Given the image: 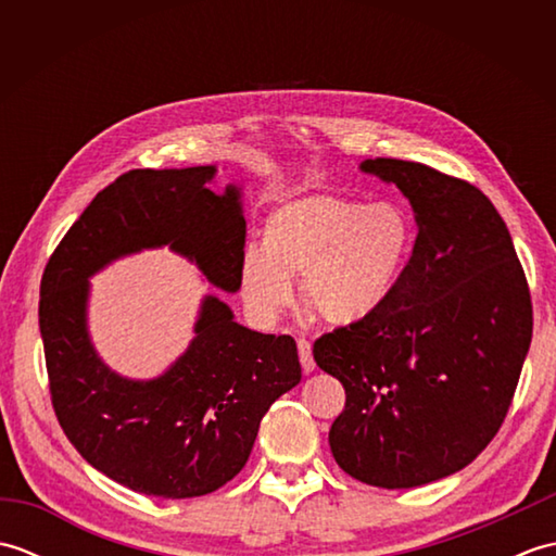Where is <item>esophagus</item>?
<instances>
[{"label":"esophagus","instance_id":"1","mask_svg":"<svg viewBox=\"0 0 556 556\" xmlns=\"http://www.w3.org/2000/svg\"><path fill=\"white\" fill-rule=\"evenodd\" d=\"M299 356H301V368L308 375L315 370V361H313V346L308 339H299Z\"/></svg>","mask_w":556,"mask_h":556}]
</instances>
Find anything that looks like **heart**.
<instances>
[{"label": "heart", "mask_w": 556, "mask_h": 556, "mask_svg": "<svg viewBox=\"0 0 556 556\" xmlns=\"http://www.w3.org/2000/svg\"><path fill=\"white\" fill-rule=\"evenodd\" d=\"M406 210L377 200L311 193L271 210L263 245H248L239 291L251 320L271 327L293 301L299 277L305 308L323 323L351 327L380 313L399 289L413 253Z\"/></svg>", "instance_id": "1"}]
</instances>
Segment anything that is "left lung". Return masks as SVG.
<instances>
[{
    "label": "left lung",
    "instance_id": "obj_1",
    "mask_svg": "<svg viewBox=\"0 0 556 556\" xmlns=\"http://www.w3.org/2000/svg\"><path fill=\"white\" fill-rule=\"evenodd\" d=\"M361 172L408 198L416 245L384 308L320 337L313 356L346 389L329 430L339 468L365 485L408 490L466 468L497 434L533 305L511 233L476 186L387 157Z\"/></svg>",
    "mask_w": 556,
    "mask_h": 556
}]
</instances>
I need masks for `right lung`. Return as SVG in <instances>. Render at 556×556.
<instances>
[{"label": "right lung", "mask_w": 556, "mask_h": 556, "mask_svg": "<svg viewBox=\"0 0 556 556\" xmlns=\"http://www.w3.org/2000/svg\"><path fill=\"white\" fill-rule=\"evenodd\" d=\"M215 164L134 169L83 210L40 285V334L59 425L78 454L119 485L164 500L203 497L241 473L260 420L301 382L296 341L233 320L215 293L193 339L150 380L119 375L90 339V277L114 260L167 245L207 285L239 291L243 188L207 186Z\"/></svg>", "instance_id": "1"}]
</instances>
